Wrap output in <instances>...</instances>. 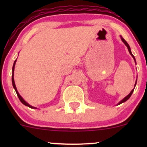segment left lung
<instances>
[{"instance_id":"1","label":"left lung","mask_w":147,"mask_h":147,"mask_svg":"<svg viewBox=\"0 0 147 147\" xmlns=\"http://www.w3.org/2000/svg\"><path fill=\"white\" fill-rule=\"evenodd\" d=\"M120 37H121V40H122V42L123 43H124V44H125V45L126 47H127V48H128V50H129V53H130V55H131V56H132V57L133 58V59H134V61H135V62H136V59H135V57L133 56V55L132 54V52H131V48H130V46H129V45L128 44V43L127 42H126L125 40L124 39V38H122V36H120ZM136 83H137V79H136V84H135V87H136ZM135 87H134V88H135ZM134 88L131 91V92H130V93L129 94V95H128L127 96H126L125 97H124V99H122V100L120 101V102H119V103H118L117 104V105H119V104H122V103H123V102H125L126 101H127L128 99H129L130 97H131V95H132V93L133 92V90H134Z\"/></svg>"}]
</instances>
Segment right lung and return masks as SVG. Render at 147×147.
<instances>
[{"mask_svg": "<svg viewBox=\"0 0 147 147\" xmlns=\"http://www.w3.org/2000/svg\"><path fill=\"white\" fill-rule=\"evenodd\" d=\"M16 59L14 61V64H13V67H12V76H11V82H12V85H13V87H14V90H15V91H16V94H17V96L18 97V98H19V99H20V101H21V102H22V104H24L25 106H28V107H30V108H31V109H36L37 108L36 107H34V106H31V105H30L29 104H28V102H25V101L24 100V99H23V97H21V95H20V94L18 93V90H17V89H16V85H15V82H14V67H15V64H16Z\"/></svg>", "mask_w": 147, "mask_h": 147, "instance_id": "1", "label": "right lung"}]
</instances>
